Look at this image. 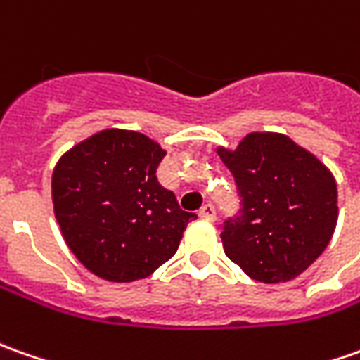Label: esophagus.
Here are the masks:
<instances>
[{
    "label": "esophagus",
    "mask_w": 360,
    "mask_h": 360,
    "mask_svg": "<svg viewBox=\"0 0 360 360\" xmlns=\"http://www.w3.org/2000/svg\"><path fill=\"white\" fill-rule=\"evenodd\" d=\"M199 217L205 219V221H215L217 213H215V207L211 203H205L201 209H199Z\"/></svg>",
    "instance_id": "obj_1"
}]
</instances>
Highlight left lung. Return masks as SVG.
<instances>
[{"mask_svg": "<svg viewBox=\"0 0 360 360\" xmlns=\"http://www.w3.org/2000/svg\"><path fill=\"white\" fill-rule=\"evenodd\" d=\"M241 209L223 225L225 255L255 281L301 275L327 249L337 225V183L313 153L287 135L251 133L217 151Z\"/></svg>", "mask_w": 360, "mask_h": 360, "instance_id": "left-lung-1", "label": "left lung"}]
</instances>
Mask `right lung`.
Listing matches in <instances>:
<instances>
[{
	"instance_id": "obj_1",
	"label": "right lung",
	"mask_w": 360,
	"mask_h": 360,
	"mask_svg": "<svg viewBox=\"0 0 360 360\" xmlns=\"http://www.w3.org/2000/svg\"><path fill=\"white\" fill-rule=\"evenodd\" d=\"M165 151L143 133L105 129L53 169V211L71 253L113 283L149 277L177 253L187 223L175 193L157 181Z\"/></svg>"
}]
</instances>
